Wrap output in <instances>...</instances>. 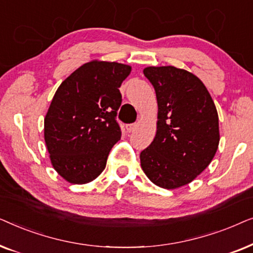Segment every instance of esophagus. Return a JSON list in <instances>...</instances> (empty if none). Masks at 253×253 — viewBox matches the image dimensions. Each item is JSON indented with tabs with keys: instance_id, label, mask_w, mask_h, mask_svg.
Listing matches in <instances>:
<instances>
[{
	"instance_id": "esophagus-1",
	"label": "esophagus",
	"mask_w": 253,
	"mask_h": 253,
	"mask_svg": "<svg viewBox=\"0 0 253 253\" xmlns=\"http://www.w3.org/2000/svg\"><path fill=\"white\" fill-rule=\"evenodd\" d=\"M137 124L136 123H131V124H126V129L127 132H132V131H134V129H136Z\"/></svg>"
}]
</instances>
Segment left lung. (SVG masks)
Returning a JSON list of instances; mask_svg holds the SVG:
<instances>
[{"mask_svg": "<svg viewBox=\"0 0 253 253\" xmlns=\"http://www.w3.org/2000/svg\"><path fill=\"white\" fill-rule=\"evenodd\" d=\"M144 75L158 100L157 134L141 151V168L154 184L176 189L192 182L219 146V117L198 77L175 67H148Z\"/></svg>", "mask_w": 253, "mask_h": 253, "instance_id": "8db88e82", "label": "left lung"}]
</instances>
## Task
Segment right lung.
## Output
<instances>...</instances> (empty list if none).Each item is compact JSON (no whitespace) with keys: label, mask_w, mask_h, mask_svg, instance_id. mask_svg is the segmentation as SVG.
<instances>
[{"label":"right lung","mask_w":253,"mask_h":253,"mask_svg":"<svg viewBox=\"0 0 253 253\" xmlns=\"http://www.w3.org/2000/svg\"><path fill=\"white\" fill-rule=\"evenodd\" d=\"M130 71L126 64L92 61L57 88L44 119V141L51 165L68 182L85 184L105 169L122 134L119 88Z\"/></svg>","instance_id":"right-lung-1"}]
</instances>
